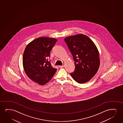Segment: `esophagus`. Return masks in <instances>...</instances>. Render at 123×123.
Masks as SVG:
<instances>
[{
    "mask_svg": "<svg viewBox=\"0 0 123 123\" xmlns=\"http://www.w3.org/2000/svg\"><path fill=\"white\" fill-rule=\"evenodd\" d=\"M64 65H62V66H59V67L60 68H63L64 67Z\"/></svg>",
    "mask_w": 123,
    "mask_h": 123,
    "instance_id": "esophagus-1",
    "label": "esophagus"
}]
</instances>
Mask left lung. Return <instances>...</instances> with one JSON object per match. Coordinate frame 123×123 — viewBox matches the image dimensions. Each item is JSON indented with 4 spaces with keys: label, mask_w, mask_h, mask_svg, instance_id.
I'll return each mask as SVG.
<instances>
[{
    "label": "left lung",
    "mask_w": 123,
    "mask_h": 123,
    "mask_svg": "<svg viewBox=\"0 0 123 123\" xmlns=\"http://www.w3.org/2000/svg\"><path fill=\"white\" fill-rule=\"evenodd\" d=\"M73 56L75 65L71 75L79 84L89 81L98 72L100 61L96 45L87 36L82 34L72 36L64 39Z\"/></svg>",
    "instance_id": "1"
}]
</instances>
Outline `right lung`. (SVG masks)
<instances>
[{"instance_id":"1","label":"right lung","mask_w":123,"mask_h":123,"mask_svg":"<svg viewBox=\"0 0 123 123\" xmlns=\"http://www.w3.org/2000/svg\"><path fill=\"white\" fill-rule=\"evenodd\" d=\"M57 41L55 38L40 37L29 43L24 51L23 64L25 74L40 85L49 82L57 71L48 59Z\"/></svg>"}]
</instances>
